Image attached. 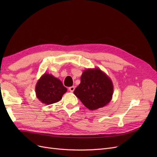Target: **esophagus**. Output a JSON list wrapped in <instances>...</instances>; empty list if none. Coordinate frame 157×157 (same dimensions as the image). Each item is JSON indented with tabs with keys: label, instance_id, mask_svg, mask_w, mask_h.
Segmentation results:
<instances>
[{
	"label": "esophagus",
	"instance_id": "esophagus-1",
	"mask_svg": "<svg viewBox=\"0 0 157 157\" xmlns=\"http://www.w3.org/2000/svg\"><path fill=\"white\" fill-rule=\"evenodd\" d=\"M75 86H71V87L69 88V90H70L71 92H73L74 90H75Z\"/></svg>",
	"mask_w": 157,
	"mask_h": 157
}]
</instances>
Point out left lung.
I'll return each instance as SVG.
<instances>
[{"label": "left lung", "instance_id": "8db88e82", "mask_svg": "<svg viewBox=\"0 0 157 157\" xmlns=\"http://www.w3.org/2000/svg\"><path fill=\"white\" fill-rule=\"evenodd\" d=\"M74 94L90 110L105 107L111 101L113 94L111 79L99 68L83 71L80 83Z\"/></svg>", "mask_w": 157, "mask_h": 157}]
</instances>
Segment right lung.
I'll list each match as a JSON object with an SVG mask.
<instances>
[{"instance_id":"add662e5","label":"right lung","mask_w":157,"mask_h":157,"mask_svg":"<svg viewBox=\"0 0 157 157\" xmlns=\"http://www.w3.org/2000/svg\"><path fill=\"white\" fill-rule=\"evenodd\" d=\"M67 91L59 78L48 73L41 76L35 86L36 98L46 105L58 102Z\"/></svg>"}]
</instances>
